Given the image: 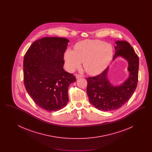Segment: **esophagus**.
Masks as SVG:
<instances>
[{
	"instance_id": "esophagus-1",
	"label": "esophagus",
	"mask_w": 152,
	"mask_h": 152,
	"mask_svg": "<svg viewBox=\"0 0 152 152\" xmlns=\"http://www.w3.org/2000/svg\"><path fill=\"white\" fill-rule=\"evenodd\" d=\"M83 77H84L83 75H80V74H76V79H79V78Z\"/></svg>"
}]
</instances>
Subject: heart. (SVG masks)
<instances>
[{
  "label": "heart",
  "instance_id": "heart-1",
  "mask_svg": "<svg viewBox=\"0 0 152 152\" xmlns=\"http://www.w3.org/2000/svg\"><path fill=\"white\" fill-rule=\"evenodd\" d=\"M113 56L112 46L99 40L86 39L77 43L74 51L67 50L64 53L66 69L73 72L83 62V67L88 74L100 73L108 65Z\"/></svg>",
  "mask_w": 152,
  "mask_h": 152
}]
</instances>
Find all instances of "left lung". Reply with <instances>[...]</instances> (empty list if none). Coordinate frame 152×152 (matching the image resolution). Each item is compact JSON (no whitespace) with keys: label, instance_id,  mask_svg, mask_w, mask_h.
Masks as SVG:
<instances>
[{"label":"left lung","instance_id":"1","mask_svg":"<svg viewBox=\"0 0 152 152\" xmlns=\"http://www.w3.org/2000/svg\"><path fill=\"white\" fill-rule=\"evenodd\" d=\"M113 60L120 56L128 62L129 76L122 84L114 86L107 77L108 67L99 75L87 77V92L89 102L96 108L112 111L121 108L129 100L137 85L139 59L130 44L126 41L116 42Z\"/></svg>","mask_w":152,"mask_h":152}]
</instances>
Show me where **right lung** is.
Here are the masks:
<instances>
[{
	"instance_id": "right-lung-1",
	"label": "right lung",
	"mask_w": 152,
	"mask_h": 152,
	"mask_svg": "<svg viewBox=\"0 0 152 152\" xmlns=\"http://www.w3.org/2000/svg\"><path fill=\"white\" fill-rule=\"evenodd\" d=\"M68 42L65 38L45 37L32 44L24 55L25 88L36 105L49 112L65 107L68 87L76 80L63 68Z\"/></svg>"
}]
</instances>
